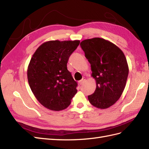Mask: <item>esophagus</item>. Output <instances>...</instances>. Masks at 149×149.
<instances>
[{
  "label": "esophagus",
  "instance_id": "obj_1",
  "mask_svg": "<svg viewBox=\"0 0 149 149\" xmlns=\"http://www.w3.org/2000/svg\"><path fill=\"white\" fill-rule=\"evenodd\" d=\"M84 82H85V79H82L81 80V81H79V84L82 85V84H83Z\"/></svg>",
  "mask_w": 149,
  "mask_h": 149
}]
</instances>
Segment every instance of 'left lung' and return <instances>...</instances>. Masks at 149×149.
<instances>
[{
	"label": "left lung",
	"mask_w": 149,
	"mask_h": 149,
	"mask_svg": "<svg viewBox=\"0 0 149 149\" xmlns=\"http://www.w3.org/2000/svg\"><path fill=\"white\" fill-rule=\"evenodd\" d=\"M80 45L96 81V89L88 100L95 107L108 108L119 100L125 87L129 70L126 57L117 46L103 38L85 40Z\"/></svg>",
	"instance_id": "8db88e82"
}]
</instances>
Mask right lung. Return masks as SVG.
<instances>
[{
    "label": "right lung",
    "instance_id": "1",
    "mask_svg": "<svg viewBox=\"0 0 149 149\" xmlns=\"http://www.w3.org/2000/svg\"><path fill=\"white\" fill-rule=\"evenodd\" d=\"M79 43V40L49 41L33 54L27 72L29 85L45 108L53 111L65 109L77 93V83L67 64Z\"/></svg>",
    "mask_w": 149,
    "mask_h": 149
}]
</instances>
